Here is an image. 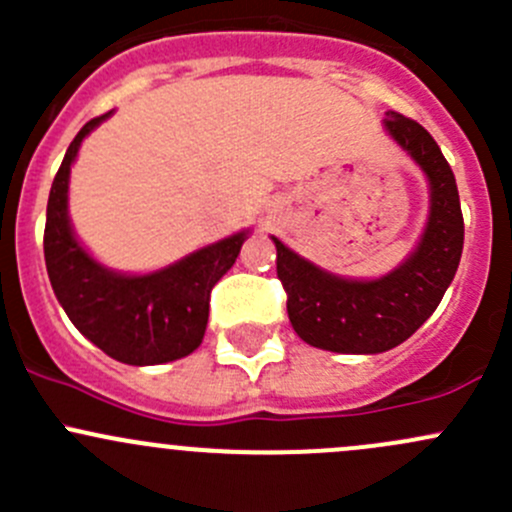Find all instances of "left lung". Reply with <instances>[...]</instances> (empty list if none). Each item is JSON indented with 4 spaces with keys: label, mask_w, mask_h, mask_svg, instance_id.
<instances>
[{
    "label": "left lung",
    "mask_w": 512,
    "mask_h": 512,
    "mask_svg": "<svg viewBox=\"0 0 512 512\" xmlns=\"http://www.w3.org/2000/svg\"><path fill=\"white\" fill-rule=\"evenodd\" d=\"M384 128L431 188L421 242L396 270L379 280H344L272 237L289 322L299 339L327 352L381 354L399 347L431 317L461 262L463 213L451 165L421 123L389 111Z\"/></svg>",
    "instance_id": "left-lung-1"
}]
</instances>
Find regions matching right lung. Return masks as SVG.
<instances>
[{
  "label": "right lung",
  "mask_w": 512,
  "mask_h": 512,
  "mask_svg": "<svg viewBox=\"0 0 512 512\" xmlns=\"http://www.w3.org/2000/svg\"><path fill=\"white\" fill-rule=\"evenodd\" d=\"M91 118L66 151L51 183L44 260L56 299L74 327L111 359L153 366L183 359L200 347L210 292L235 265L247 232L225 237L151 275H121L98 265L81 247L69 220V173L81 141L101 121Z\"/></svg>",
  "instance_id": "add662e5"
}]
</instances>
